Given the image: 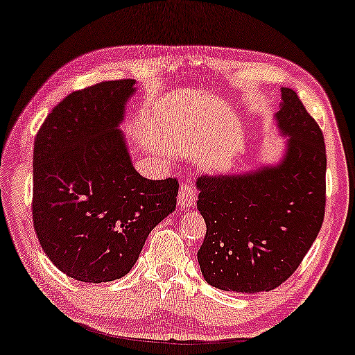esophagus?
Segmentation results:
<instances>
[{"label": "esophagus", "mask_w": 355, "mask_h": 355, "mask_svg": "<svg viewBox=\"0 0 355 355\" xmlns=\"http://www.w3.org/2000/svg\"><path fill=\"white\" fill-rule=\"evenodd\" d=\"M196 200V192L192 185L184 182L181 187H179V195H178V205L181 209H187L195 203Z\"/></svg>", "instance_id": "esophagus-1"}]
</instances>
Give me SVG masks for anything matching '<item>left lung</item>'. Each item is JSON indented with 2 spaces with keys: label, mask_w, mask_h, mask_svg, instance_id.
Masks as SVG:
<instances>
[{
  "label": "left lung",
  "mask_w": 355,
  "mask_h": 355,
  "mask_svg": "<svg viewBox=\"0 0 355 355\" xmlns=\"http://www.w3.org/2000/svg\"><path fill=\"white\" fill-rule=\"evenodd\" d=\"M291 135L279 166L201 176L196 208L206 222L203 277L230 292H268L293 275L322 227L327 154L322 130L292 89L276 114Z\"/></svg>",
  "instance_id": "1"
}]
</instances>
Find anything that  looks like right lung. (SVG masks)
Listing matches in <instances>:
<instances>
[{"instance_id":"1","label":"right lung","mask_w":355,"mask_h":355,"mask_svg":"<svg viewBox=\"0 0 355 355\" xmlns=\"http://www.w3.org/2000/svg\"><path fill=\"white\" fill-rule=\"evenodd\" d=\"M133 84L103 80L73 92L35 139V232L52 263L83 282L127 275L149 233L176 209L178 179L141 176L117 130Z\"/></svg>"}]
</instances>
